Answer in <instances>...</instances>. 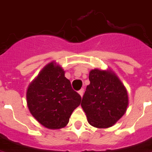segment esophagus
<instances>
[{
	"label": "esophagus",
	"mask_w": 152,
	"mask_h": 152,
	"mask_svg": "<svg viewBox=\"0 0 152 152\" xmlns=\"http://www.w3.org/2000/svg\"><path fill=\"white\" fill-rule=\"evenodd\" d=\"M79 94H80V96H83V94H84V89H83V88L79 91Z\"/></svg>",
	"instance_id": "obj_1"
}]
</instances>
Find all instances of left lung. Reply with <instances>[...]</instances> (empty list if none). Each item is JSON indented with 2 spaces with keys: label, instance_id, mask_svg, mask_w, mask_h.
<instances>
[{
  "label": "left lung",
  "instance_id": "left-lung-1",
  "mask_svg": "<svg viewBox=\"0 0 152 152\" xmlns=\"http://www.w3.org/2000/svg\"><path fill=\"white\" fill-rule=\"evenodd\" d=\"M89 80L81 107L90 125L97 128L110 127L126 111V89L111 71L91 70Z\"/></svg>",
  "mask_w": 152,
  "mask_h": 152
}]
</instances>
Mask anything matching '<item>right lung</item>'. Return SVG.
<instances>
[{"instance_id": "add662e5", "label": "right lung", "mask_w": 152, "mask_h": 152, "mask_svg": "<svg viewBox=\"0 0 152 152\" xmlns=\"http://www.w3.org/2000/svg\"><path fill=\"white\" fill-rule=\"evenodd\" d=\"M26 101L29 111L39 123L49 129H60L67 125L81 97L72 89L62 68L50 62L29 85Z\"/></svg>"}]
</instances>
